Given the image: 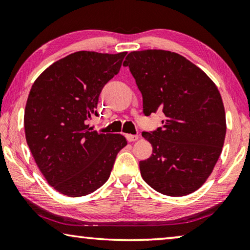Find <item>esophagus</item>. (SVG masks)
<instances>
[{
    "label": "esophagus",
    "instance_id": "1",
    "mask_svg": "<svg viewBox=\"0 0 250 250\" xmlns=\"http://www.w3.org/2000/svg\"><path fill=\"white\" fill-rule=\"evenodd\" d=\"M126 140H128L129 142H134V141H138L139 139H140V135L138 134H126Z\"/></svg>",
    "mask_w": 250,
    "mask_h": 250
}]
</instances>
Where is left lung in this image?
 <instances>
[{"label": "left lung", "mask_w": 250, "mask_h": 250, "mask_svg": "<svg viewBox=\"0 0 250 250\" xmlns=\"http://www.w3.org/2000/svg\"><path fill=\"white\" fill-rule=\"evenodd\" d=\"M128 66L142 94L143 112L164 113L162 128L142 132L153 153L140 161L142 179L156 192L184 196L208 179L225 141L226 116L216 84L181 55L131 52Z\"/></svg>", "instance_id": "left-lung-1"}]
</instances>
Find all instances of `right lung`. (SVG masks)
Segmentation results:
<instances>
[{
  "label": "right lung",
  "instance_id": "1",
  "mask_svg": "<svg viewBox=\"0 0 250 250\" xmlns=\"http://www.w3.org/2000/svg\"><path fill=\"white\" fill-rule=\"evenodd\" d=\"M126 52H76L34 82L24 113L26 142L50 186L70 197L88 195L109 179L126 140L87 125L105 83L119 73Z\"/></svg>",
  "mask_w": 250,
  "mask_h": 250
}]
</instances>
